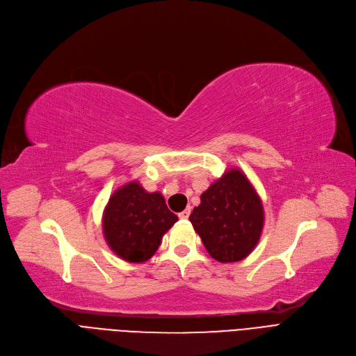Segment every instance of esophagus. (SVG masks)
I'll return each instance as SVG.
<instances>
[{
    "mask_svg": "<svg viewBox=\"0 0 356 356\" xmlns=\"http://www.w3.org/2000/svg\"><path fill=\"white\" fill-rule=\"evenodd\" d=\"M190 214H191V207H188V208H185L184 211H181V213L178 214V217L182 218V220H186L188 217H190Z\"/></svg>",
    "mask_w": 356,
    "mask_h": 356,
    "instance_id": "esophagus-1",
    "label": "esophagus"
}]
</instances>
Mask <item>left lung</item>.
Instances as JSON below:
<instances>
[{
  "label": "left lung",
  "instance_id": "1",
  "mask_svg": "<svg viewBox=\"0 0 356 356\" xmlns=\"http://www.w3.org/2000/svg\"><path fill=\"white\" fill-rule=\"evenodd\" d=\"M190 221L213 259L234 263L252 253L260 240L263 204L247 177L233 168L201 194Z\"/></svg>",
  "mask_w": 356,
  "mask_h": 356
}]
</instances>
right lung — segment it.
<instances>
[{"label": "right lung", "mask_w": 356, "mask_h": 356, "mask_svg": "<svg viewBox=\"0 0 356 356\" xmlns=\"http://www.w3.org/2000/svg\"><path fill=\"white\" fill-rule=\"evenodd\" d=\"M178 221L161 193H146L132 181L112 194L103 211V236L124 261L143 263L158 250L162 236Z\"/></svg>", "instance_id": "right-lung-1"}]
</instances>
